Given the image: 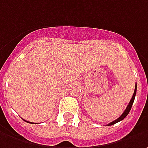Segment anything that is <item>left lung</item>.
<instances>
[{
  "mask_svg": "<svg viewBox=\"0 0 148 148\" xmlns=\"http://www.w3.org/2000/svg\"><path fill=\"white\" fill-rule=\"evenodd\" d=\"M136 92H137V84H136V85H135V89H134V95H133L132 98H131V100H130V103H129V105L127 106L126 109H125V110L124 111V113H123L122 115H120V117H119V118H118L117 120H114V121H112L111 123L108 124V125H115V124L118 123V122H120V121H121L122 120H124L125 117H126V116L128 115V114L130 113V110H131V107H132V106H133V104H134V98H135V95H136Z\"/></svg>",
  "mask_w": 148,
  "mask_h": 148,
  "instance_id": "1",
  "label": "left lung"
}]
</instances>
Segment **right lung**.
Returning a JSON list of instances; mask_svg holds the SVG:
<instances>
[{"instance_id": "1", "label": "right lung", "mask_w": 148, "mask_h": 148, "mask_svg": "<svg viewBox=\"0 0 148 148\" xmlns=\"http://www.w3.org/2000/svg\"><path fill=\"white\" fill-rule=\"evenodd\" d=\"M24 121H26V120H24ZM26 122H28V123H30V124H34V123H32V122H29V121H26Z\"/></svg>"}]
</instances>
